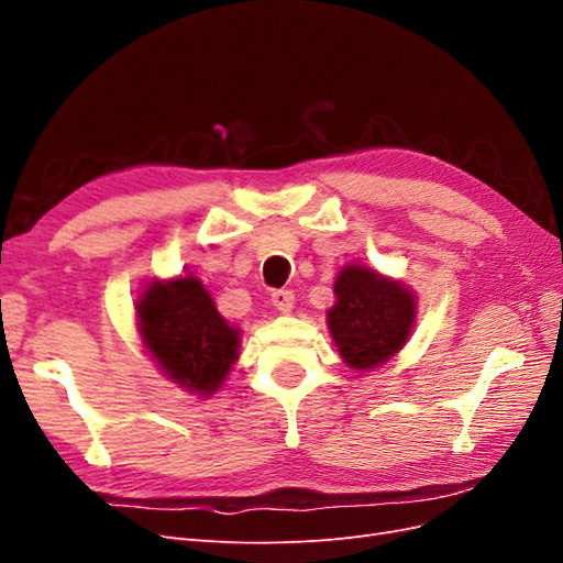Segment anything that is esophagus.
Returning <instances> with one entry per match:
<instances>
[{
  "mask_svg": "<svg viewBox=\"0 0 563 563\" xmlns=\"http://www.w3.org/2000/svg\"><path fill=\"white\" fill-rule=\"evenodd\" d=\"M294 294L291 291H284V288H279V291H272V305H275V310H279L282 314H288L294 310Z\"/></svg>",
  "mask_w": 563,
  "mask_h": 563,
  "instance_id": "esophagus-1",
  "label": "esophagus"
}]
</instances>
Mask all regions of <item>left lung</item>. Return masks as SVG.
I'll use <instances>...</instances> for the list:
<instances>
[{
    "mask_svg": "<svg viewBox=\"0 0 563 563\" xmlns=\"http://www.w3.org/2000/svg\"><path fill=\"white\" fill-rule=\"evenodd\" d=\"M335 302L327 312L329 333L340 360L352 371H371L389 362L411 338L418 298L411 286L350 263L333 284Z\"/></svg>",
    "mask_w": 563,
    "mask_h": 563,
    "instance_id": "obj_1",
    "label": "left lung"
}]
</instances>
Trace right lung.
Returning a JSON list of instances; mask_svg holds the SVG:
<instances>
[{
    "label": "right lung",
    "instance_id": "obj_1",
    "mask_svg": "<svg viewBox=\"0 0 563 563\" xmlns=\"http://www.w3.org/2000/svg\"><path fill=\"white\" fill-rule=\"evenodd\" d=\"M135 317L145 352L168 380L199 399L223 387L240 356L242 331L218 312L197 277L147 282L135 300Z\"/></svg>",
    "mask_w": 563,
    "mask_h": 563
}]
</instances>
